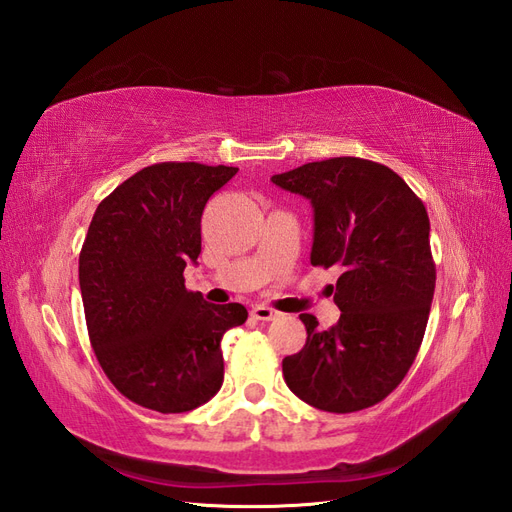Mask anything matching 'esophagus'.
Listing matches in <instances>:
<instances>
[{"mask_svg": "<svg viewBox=\"0 0 512 512\" xmlns=\"http://www.w3.org/2000/svg\"><path fill=\"white\" fill-rule=\"evenodd\" d=\"M251 315H253L255 319H261V321H272V319H276V317H281L279 311H274V309H270V306H264V304L253 306Z\"/></svg>", "mask_w": 512, "mask_h": 512, "instance_id": "esophagus-1", "label": "esophagus"}]
</instances>
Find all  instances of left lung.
<instances>
[{
  "label": "left lung",
  "instance_id": "left-lung-1",
  "mask_svg": "<svg viewBox=\"0 0 512 512\" xmlns=\"http://www.w3.org/2000/svg\"><path fill=\"white\" fill-rule=\"evenodd\" d=\"M276 186L311 201V264L339 266L337 326L302 313L306 343L283 377L317 410L352 414L384 401L410 371L425 337L435 261L425 203L386 165L356 156L306 163Z\"/></svg>",
  "mask_w": 512,
  "mask_h": 512
}]
</instances>
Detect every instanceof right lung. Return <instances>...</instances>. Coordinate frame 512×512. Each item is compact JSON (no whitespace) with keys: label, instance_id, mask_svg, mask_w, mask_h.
Instances as JSON below:
<instances>
[{"label":"right lung","instance_id":"1","mask_svg":"<svg viewBox=\"0 0 512 512\" xmlns=\"http://www.w3.org/2000/svg\"><path fill=\"white\" fill-rule=\"evenodd\" d=\"M238 167L156 163L98 203L79 255L85 324L98 364L126 399L182 414L221 390L223 334L242 304H210L184 285L201 253V214Z\"/></svg>","mask_w":512,"mask_h":512}]
</instances>
